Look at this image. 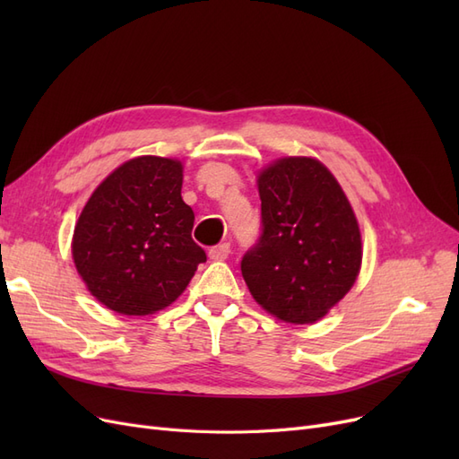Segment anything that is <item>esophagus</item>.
<instances>
[{
  "instance_id": "esophagus-1",
  "label": "esophagus",
  "mask_w": 459,
  "mask_h": 459,
  "mask_svg": "<svg viewBox=\"0 0 459 459\" xmlns=\"http://www.w3.org/2000/svg\"><path fill=\"white\" fill-rule=\"evenodd\" d=\"M230 253H231L230 243H220L208 251V256H211L212 260H226L230 256Z\"/></svg>"
}]
</instances>
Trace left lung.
Listing matches in <instances>:
<instances>
[{
	"label": "left lung",
	"mask_w": 459,
	"mask_h": 459,
	"mask_svg": "<svg viewBox=\"0 0 459 459\" xmlns=\"http://www.w3.org/2000/svg\"><path fill=\"white\" fill-rule=\"evenodd\" d=\"M262 233L241 260L260 307L287 324L322 319L354 285L362 235L352 206L325 166L285 157L258 174Z\"/></svg>",
	"instance_id": "8db88e82"
}]
</instances>
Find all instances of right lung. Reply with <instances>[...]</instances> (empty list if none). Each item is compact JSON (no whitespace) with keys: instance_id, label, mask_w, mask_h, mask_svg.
I'll list each match as a JSON object with an SVG mask.
<instances>
[{"instance_id":"add662e5","label":"right lung","mask_w":459,"mask_h":459,"mask_svg":"<svg viewBox=\"0 0 459 459\" xmlns=\"http://www.w3.org/2000/svg\"><path fill=\"white\" fill-rule=\"evenodd\" d=\"M184 166L137 157L108 174L82 211L73 258L90 293L124 316L155 314L184 293L203 248L191 239Z\"/></svg>"}]
</instances>
